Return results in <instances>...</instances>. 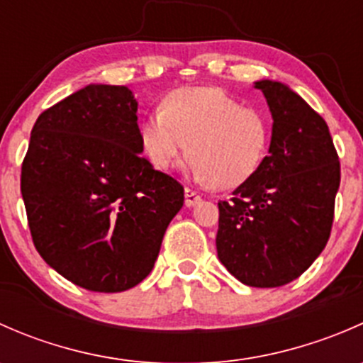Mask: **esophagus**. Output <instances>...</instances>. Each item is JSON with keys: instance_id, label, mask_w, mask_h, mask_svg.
I'll use <instances>...</instances> for the list:
<instances>
[{"instance_id": "obj_1", "label": "esophagus", "mask_w": 363, "mask_h": 363, "mask_svg": "<svg viewBox=\"0 0 363 363\" xmlns=\"http://www.w3.org/2000/svg\"><path fill=\"white\" fill-rule=\"evenodd\" d=\"M202 200V196L199 195L196 191H193L191 188H186L184 189V203L186 207H193V205H196Z\"/></svg>"}]
</instances>
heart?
Segmentation results:
<instances>
[{
	"label": "heart",
	"instance_id": "1",
	"mask_svg": "<svg viewBox=\"0 0 363 363\" xmlns=\"http://www.w3.org/2000/svg\"><path fill=\"white\" fill-rule=\"evenodd\" d=\"M140 144L160 170L189 152L188 168L196 181L232 189L250 181L265 161L270 121L219 87H182L142 121Z\"/></svg>",
	"mask_w": 363,
	"mask_h": 363
}]
</instances>
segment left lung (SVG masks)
Segmentation results:
<instances>
[{"label": "left lung", "instance_id": "8db88e82", "mask_svg": "<svg viewBox=\"0 0 363 363\" xmlns=\"http://www.w3.org/2000/svg\"><path fill=\"white\" fill-rule=\"evenodd\" d=\"M272 113L269 156L219 202L218 258L240 283L277 288L306 272L334 221L340 164L327 123L277 80L255 82Z\"/></svg>", "mask_w": 363, "mask_h": 363}]
</instances>
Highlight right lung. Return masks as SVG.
I'll return each mask as SVG.
<instances>
[{"label": "right lung", "instance_id": "add662e5", "mask_svg": "<svg viewBox=\"0 0 363 363\" xmlns=\"http://www.w3.org/2000/svg\"><path fill=\"white\" fill-rule=\"evenodd\" d=\"M126 86L89 84L40 113L21 172L33 244L89 291L137 286L155 267L184 188L142 158Z\"/></svg>", "mask_w": 363, "mask_h": 363}]
</instances>
